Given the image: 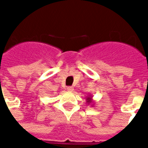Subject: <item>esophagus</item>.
I'll use <instances>...</instances> for the list:
<instances>
[{"mask_svg": "<svg viewBox=\"0 0 148 148\" xmlns=\"http://www.w3.org/2000/svg\"><path fill=\"white\" fill-rule=\"evenodd\" d=\"M66 90H67V91H69V92H72V91L74 90V88L71 86H68L67 88H66Z\"/></svg>", "mask_w": 148, "mask_h": 148, "instance_id": "1", "label": "esophagus"}]
</instances>
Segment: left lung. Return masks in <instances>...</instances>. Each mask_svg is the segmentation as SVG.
Listing matches in <instances>:
<instances>
[{
    "label": "left lung",
    "mask_w": 148,
    "mask_h": 148,
    "mask_svg": "<svg viewBox=\"0 0 148 148\" xmlns=\"http://www.w3.org/2000/svg\"><path fill=\"white\" fill-rule=\"evenodd\" d=\"M86 104L88 105V106L90 105L92 107L94 106V105H93V97L91 96V95H88V96L86 97Z\"/></svg>",
    "instance_id": "1"
}]
</instances>
